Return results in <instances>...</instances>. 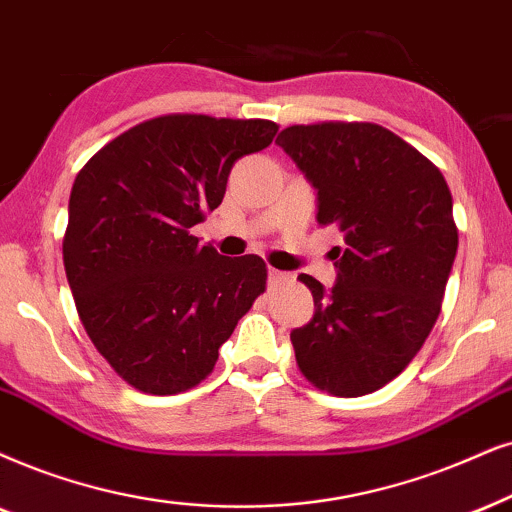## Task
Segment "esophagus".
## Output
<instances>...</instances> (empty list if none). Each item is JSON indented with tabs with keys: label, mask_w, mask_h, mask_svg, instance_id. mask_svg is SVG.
<instances>
[{
	"label": "esophagus",
	"mask_w": 512,
	"mask_h": 512,
	"mask_svg": "<svg viewBox=\"0 0 512 512\" xmlns=\"http://www.w3.org/2000/svg\"><path fill=\"white\" fill-rule=\"evenodd\" d=\"M286 278H288V274H283V271H278L274 267L269 269V286H276V283L286 281Z\"/></svg>",
	"instance_id": "1"
}]
</instances>
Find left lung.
<instances>
[{"label": "left lung", "instance_id": "1", "mask_svg": "<svg viewBox=\"0 0 512 512\" xmlns=\"http://www.w3.org/2000/svg\"><path fill=\"white\" fill-rule=\"evenodd\" d=\"M276 144L312 181L316 222L338 226V278L314 295V316L290 333L304 378L335 397L390 383L435 326L458 250L454 203L442 172L373 122L293 125Z\"/></svg>", "mask_w": 512, "mask_h": 512}]
</instances>
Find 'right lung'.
<instances>
[{
	"mask_svg": "<svg viewBox=\"0 0 512 512\" xmlns=\"http://www.w3.org/2000/svg\"><path fill=\"white\" fill-rule=\"evenodd\" d=\"M271 120L174 113L115 137L75 177L63 264L94 347L134 390L205 380L267 288L262 257L219 255L191 226L219 208L238 158L271 144Z\"/></svg>",
	"mask_w": 512,
	"mask_h": 512,
	"instance_id": "obj_1",
	"label": "right lung"
}]
</instances>
